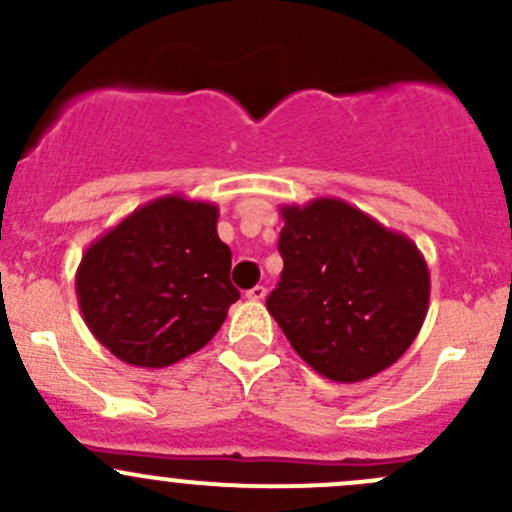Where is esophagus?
I'll use <instances>...</instances> for the list:
<instances>
[{"label": "esophagus", "instance_id": "obj_1", "mask_svg": "<svg viewBox=\"0 0 512 512\" xmlns=\"http://www.w3.org/2000/svg\"><path fill=\"white\" fill-rule=\"evenodd\" d=\"M245 297H247V299H250V301H262V299H265V297H267V289H265V287H262V284H257V287H252V289H250V292H247V294H245Z\"/></svg>", "mask_w": 512, "mask_h": 512}]
</instances>
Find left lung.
<instances>
[{"instance_id": "1", "label": "left lung", "mask_w": 512, "mask_h": 512, "mask_svg": "<svg viewBox=\"0 0 512 512\" xmlns=\"http://www.w3.org/2000/svg\"><path fill=\"white\" fill-rule=\"evenodd\" d=\"M284 270L267 297L306 365L336 383L383 373L412 346L429 309L419 247L341 198L279 208Z\"/></svg>"}]
</instances>
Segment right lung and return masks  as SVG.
I'll return each instance as SVG.
<instances>
[{
	"label": "right lung",
	"mask_w": 512,
	"mask_h": 512,
	"mask_svg": "<svg viewBox=\"0 0 512 512\" xmlns=\"http://www.w3.org/2000/svg\"><path fill=\"white\" fill-rule=\"evenodd\" d=\"M218 206L171 193L83 252L75 294L90 333L122 363L166 368L201 351L240 299Z\"/></svg>",
	"instance_id": "1"
}]
</instances>
